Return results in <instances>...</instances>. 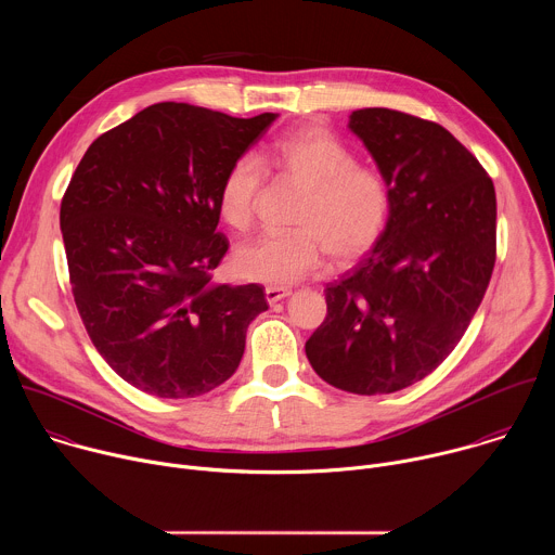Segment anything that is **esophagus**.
<instances>
[{"mask_svg":"<svg viewBox=\"0 0 555 555\" xmlns=\"http://www.w3.org/2000/svg\"><path fill=\"white\" fill-rule=\"evenodd\" d=\"M292 294V289L289 287H266V298H268V302L270 305H274V302H279L281 298H285V296H289Z\"/></svg>","mask_w":555,"mask_h":555,"instance_id":"esophagus-1","label":"esophagus"}]
</instances>
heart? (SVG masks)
Masks as SVG:
<instances>
[{"mask_svg": "<svg viewBox=\"0 0 555 555\" xmlns=\"http://www.w3.org/2000/svg\"><path fill=\"white\" fill-rule=\"evenodd\" d=\"M261 160L276 178L300 186L302 195L292 215L294 230L263 234L236 248L240 276L287 287L321 266L323 248L336 263H349L375 246L388 221V182L377 169L358 165V155L343 140L321 127H305L276 140ZM263 165L244 153L221 178L217 210L234 230H248L255 221Z\"/></svg>", "mask_w": 555, "mask_h": 555, "instance_id": "b5f03b06", "label": "heart"}]
</instances>
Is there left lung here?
Wrapping results in <instances>:
<instances>
[{"instance_id":"1","label":"left lung","mask_w":555,"mask_h":555,"mask_svg":"<svg viewBox=\"0 0 555 555\" xmlns=\"http://www.w3.org/2000/svg\"><path fill=\"white\" fill-rule=\"evenodd\" d=\"M349 129L386 178L390 210L369 257L327 285L305 353L327 384L382 395L424 379L463 338L496 261V193L437 122L366 107Z\"/></svg>"}]
</instances>
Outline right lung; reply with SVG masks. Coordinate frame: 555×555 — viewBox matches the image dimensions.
<instances>
[{
    "label": "right lung",
    "mask_w": 555,
    "mask_h": 555,
    "mask_svg": "<svg viewBox=\"0 0 555 555\" xmlns=\"http://www.w3.org/2000/svg\"><path fill=\"white\" fill-rule=\"evenodd\" d=\"M276 114L157 103L99 135L61 202L74 302L105 362L155 398H197L242 362L263 287L217 285V193Z\"/></svg>",
    "instance_id": "obj_1"
}]
</instances>
